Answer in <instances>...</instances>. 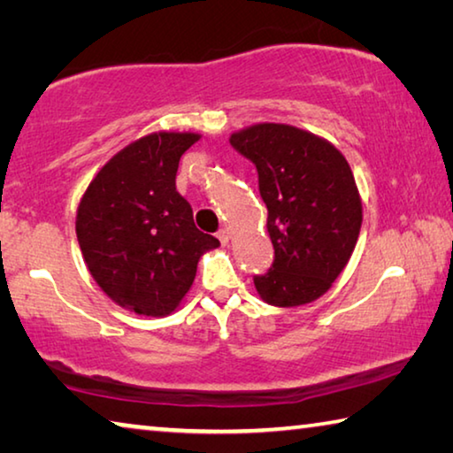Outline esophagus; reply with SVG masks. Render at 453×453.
I'll use <instances>...</instances> for the list:
<instances>
[{"instance_id": "1", "label": "esophagus", "mask_w": 453, "mask_h": 453, "mask_svg": "<svg viewBox=\"0 0 453 453\" xmlns=\"http://www.w3.org/2000/svg\"><path fill=\"white\" fill-rule=\"evenodd\" d=\"M218 240L221 242V243H227L229 242V232H227V229H219V232H218Z\"/></svg>"}]
</instances>
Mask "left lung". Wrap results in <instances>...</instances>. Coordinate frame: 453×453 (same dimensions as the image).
<instances>
[{"label": "left lung", "instance_id": "left-lung-1", "mask_svg": "<svg viewBox=\"0 0 453 453\" xmlns=\"http://www.w3.org/2000/svg\"><path fill=\"white\" fill-rule=\"evenodd\" d=\"M257 170L273 264L254 283L278 308L310 303L349 262L362 199L346 157L332 143L286 124H257L229 137Z\"/></svg>", "mask_w": 453, "mask_h": 453}]
</instances>
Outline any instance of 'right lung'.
Returning a JSON list of instances; mask_svg holds the SVG:
<instances>
[{
  "label": "right lung",
  "instance_id": "right-lung-1",
  "mask_svg": "<svg viewBox=\"0 0 453 453\" xmlns=\"http://www.w3.org/2000/svg\"><path fill=\"white\" fill-rule=\"evenodd\" d=\"M197 134L159 132L116 153L81 197L75 232L89 273L113 302L167 316L194 283L197 262L219 242L199 232L175 189L180 157Z\"/></svg>",
  "mask_w": 453,
  "mask_h": 453
}]
</instances>
